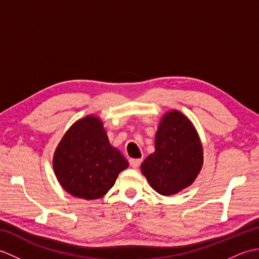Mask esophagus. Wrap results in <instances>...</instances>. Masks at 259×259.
Segmentation results:
<instances>
[{
  "instance_id": "esophagus-1",
  "label": "esophagus",
  "mask_w": 259,
  "mask_h": 259,
  "mask_svg": "<svg viewBox=\"0 0 259 259\" xmlns=\"http://www.w3.org/2000/svg\"><path fill=\"white\" fill-rule=\"evenodd\" d=\"M129 162H130V166L133 168H138L142 162V159H130Z\"/></svg>"
}]
</instances>
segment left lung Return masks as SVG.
<instances>
[{
  "label": "left lung",
  "instance_id": "left-lung-1",
  "mask_svg": "<svg viewBox=\"0 0 259 259\" xmlns=\"http://www.w3.org/2000/svg\"><path fill=\"white\" fill-rule=\"evenodd\" d=\"M203 162L202 146L190 120L177 110L163 115L155 152L141 163V172L158 194L175 195L194 183Z\"/></svg>",
  "mask_w": 259,
  "mask_h": 259
}]
</instances>
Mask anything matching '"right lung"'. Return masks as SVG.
Returning a JSON list of instances; mask_svg holds the SVG:
<instances>
[{
  "label": "right lung",
  "instance_id": "add662e5",
  "mask_svg": "<svg viewBox=\"0 0 259 259\" xmlns=\"http://www.w3.org/2000/svg\"><path fill=\"white\" fill-rule=\"evenodd\" d=\"M129 166L110 145L100 119L88 115L70 126L53 156V169L65 191L87 200L99 199Z\"/></svg>",
  "mask_w": 259,
  "mask_h": 259
}]
</instances>
